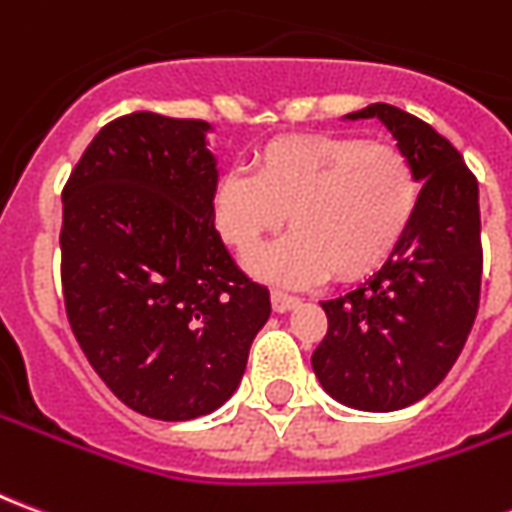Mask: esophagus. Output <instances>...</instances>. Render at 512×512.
<instances>
[{
    "instance_id": "1",
    "label": "esophagus",
    "mask_w": 512,
    "mask_h": 512,
    "mask_svg": "<svg viewBox=\"0 0 512 512\" xmlns=\"http://www.w3.org/2000/svg\"><path fill=\"white\" fill-rule=\"evenodd\" d=\"M271 307H274V312H290L293 307H299V299L290 296V293H282V290H274L271 293Z\"/></svg>"
}]
</instances>
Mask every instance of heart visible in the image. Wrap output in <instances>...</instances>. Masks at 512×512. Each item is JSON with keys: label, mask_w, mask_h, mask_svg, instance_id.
<instances>
[{"label": "heart", "mask_w": 512, "mask_h": 512, "mask_svg": "<svg viewBox=\"0 0 512 512\" xmlns=\"http://www.w3.org/2000/svg\"><path fill=\"white\" fill-rule=\"evenodd\" d=\"M419 205L417 169L403 147L351 134H288L257 147L252 175L222 172L213 224L241 257L285 222L293 233L252 260L282 285H312L332 271L365 279L395 255Z\"/></svg>", "instance_id": "heart-1"}]
</instances>
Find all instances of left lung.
Returning a JSON list of instances; mask_svg holds the SVG:
<instances>
[{"instance_id": "8db88e82", "label": "left lung", "mask_w": 512, "mask_h": 512, "mask_svg": "<svg viewBox=\"0 0 512 512\" xmlns=\"http://www.w3.org/2000/svg\"><path fill=\"white\" fill-rule=\"evenodd\" d=\"M378 117L417 169L419 205L381 271L340 299L321 301L329 329L312 354L321 386L345 406L397 411L433 392L455 365L480 307V194L450 139L389 104Z\"/></svg>"}]
</instances>
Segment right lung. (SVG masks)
Instances as JSON below:
<instances>
[{"label":"right lung","mask_w":512,"mask_h":512,"mask_svg":"<svg viewBox=\"0 0 512 512\" xmlns=\"http://www.w3.org/2000/svg\"><path fill=\"white\" fill-rule=\"evenodd\" d=\"M205 120L106 123L62 189V293L87 362L128 408L164 422L233 395L271 315L266 285L213 227Z\"/></svg>","instance_id":"right-lung-1"}]
</instances>
